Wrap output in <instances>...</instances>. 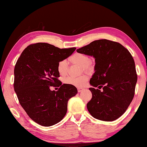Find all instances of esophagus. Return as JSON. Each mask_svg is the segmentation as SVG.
I'll list each match as a JSON object with an SVG mask.
<instances>
[{"label": "esophagus", "mask_w": 147, "mask_h": 147, "mask_svg": "<svg viewBox=\"0 0 147 147\" xmlns=\"http://www.w3.org/2000/svg\"><path fill=\"white\" fill-rule=\"evenodd\" d=\"M77 90H78V92H80L81 91H82V90H83V89H82V88H78Z\"/></svg>", "instance_id": "esophagus-1"}]
</instances>
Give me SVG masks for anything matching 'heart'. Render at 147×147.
<instances>
[{
	"mask_svg": "<svg viewBox=\"0 0 147 147\" xmlns=\"http://www.w3.org/2000/svg\"><path fill=\"white\" fill-rule=\"evenodd\" d=\"M70 62L82 67L86 71H92L94 68V65L91 62L89 55L82 53H76L68 58ZM68 66L66 60H62L58 61L57 64V71L61 76H65L68 72ZM88 80L87 75L83 74L78 77H68L64 80L65 84H70L77 87H82L86 84Z\"/></svg>",
	"mask_w": 147,
	"mask_h": 147,
	"instance_id": "heart-1",
	"label": "heart"
}]
</instances>
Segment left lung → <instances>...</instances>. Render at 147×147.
Instances as JSON below:
<instances>
[{
	"instance_id": "8db88e82",
	"label": "left lung",
	"mask_w": 147,
	"mask_h": 147,
	"mask_svg": "<svg viewBox=\"0 0 147 147\" xmlns=\"http://www.w3.org/2000/svg\"><path fill=\"white\" fill-rule=\"evenodd\" d=\"M95 58V73L90 80L92 99L87 109L94 118L113 121L125 113L134 97L137 82L134 60L118 42L99 40L77 50Z\"/></svg>"
}]
</instances>
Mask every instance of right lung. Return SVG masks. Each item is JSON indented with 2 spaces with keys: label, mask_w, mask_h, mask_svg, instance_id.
Masks as SVG:
<instances>
[{
  "label": "right lung",
  "mask_w": 147,
  "mask_h": 147,
  "mask_svg": "<svg viewBox=\"0 0 147 147\" xmlns=\"http://www.w3.org/2000/svg\"><path fill=\"white\" fill-rule=\"evenodd\" d=\"M76 48L60 49L46 43L26 48L14 68V88L19 102L32 120L43 126L60 122L67 111L68 101L77 94V88L61 84L57 64ZM60 86L57 91L50 87Z\"/></svg>",
  "instance_id": "right-lung-1"
}]
</instances>
